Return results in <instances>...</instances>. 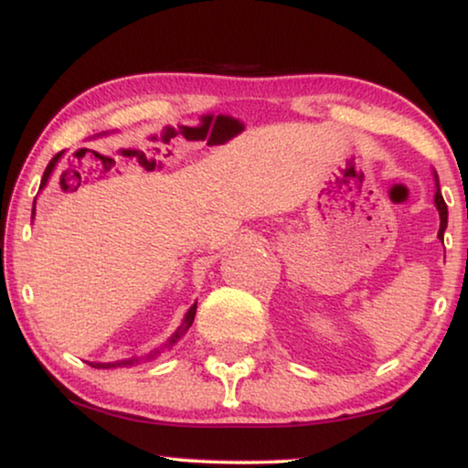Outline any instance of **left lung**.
Listing matches in <instances>:
<instances>
[{"label":"left lung","mask_w":468,"mask_h":468,"mask_svg":"<svg viewBox=\"0 0 468 468\" xmlns=\"http://www.w3.org/2000/svg\"><path fill=\"white\" fill-rule=\"evenodd\" d=\"M434 176H437V173H434ZM437 184H439V179H437ZM434 205H437V209H439V216H441L439 239L443 241V233H445V229H447V205H445V201H443V195H441L439 186H437V192H434Z\"/></svg>","instance_id":"1"}]
</instances>
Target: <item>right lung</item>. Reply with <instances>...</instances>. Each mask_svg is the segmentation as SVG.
Instances as JSON below:
<instances>
[{
    "label": "right lung",
    "instance_id": "add662e5",
    "mask_svg": "<svg viewBox=\"0 0 468 468\" xmlns=\"http://www.w3.org/2000/svg\"><path fill=\"white\" fill-rule=\"evenodd\" d=\"M61 155H64V152H59V154H55V158L48 162L47 165V169H45V176H42V182H40V188H45L47 186V182H48V177H51V173L55 171V165H58L59 162V158ZM34 209H36V201H34ZM195 314H197V303H192L190 306V310L188 313H186V316H184V321H182V325L177 327V332L171 335L169 340L165 342V345L162 346H158V348H154L152 353H147V355H143V357H126V359H115V361H87V364L91 366V368H130V366H139V364H143V361H149V359H155L158 357V355L162 353V351H166V348H171L173 345H176V342L182 338V335L188 332L190 329V325H192V321H195Z\"/></svg>",
    "mask_w": 468,
    "mask_h": 468
}]
</instances>
